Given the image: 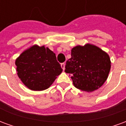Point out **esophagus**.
Masks as SVG:
<instances>
[{"instance_id": "obj_1", "label": "esophagus", "mask_w": 126, "mask_h": 126, "mask_svg": "<svg viewBox=\"0 0 126 126\" xmlns=\"http://www.w3.org/2000/svg\"><path fill=\"white\" fill-rule=\"evenodd\" d=\"M61 68L63 69V70H64V69H65V64L64 63H61Z\"/></svg>"}]
</instances>
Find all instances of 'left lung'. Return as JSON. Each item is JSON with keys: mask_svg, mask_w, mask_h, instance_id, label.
<instances>
[{"mask_svg": "<svg viewBox=\"0 0 126 126\" xmlns=\"http://www.w3.org/2000/svg\"><path fill=\"white\" fill-rule=\"evenodd\" d=\"M71 55L65 72L71 76L74 86L88 93L101 87L111 69L109 55L92 44L74 47Z\"/></svg>", "mask_w": 126, "mask_h": 126, "instance_id": "1", "label": "left lung"}]
</instances>
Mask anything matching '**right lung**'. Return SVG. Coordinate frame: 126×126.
<instances>
[{
	"instance_id": "right-lung-1",
	"label": "right lung",
	"mask_w": 126,
	"mask_h": 126,
	"mask_svg": "<svg viewBox=\"0 0 126 126\" xmlns=\"http://www.w3.org/2000/svg\"><path fill=\"white\" fill-rule=\"evenodd\" d=\"M15 65L19 78L33 91L48 88L63 71L55 53L44 45L34 44L25 50L16 59Z\"/></svg>"
}]
</instances>
